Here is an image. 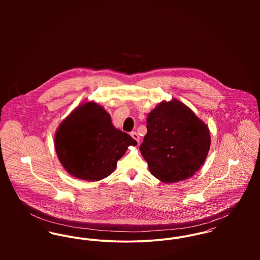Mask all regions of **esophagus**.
<instances>
[{
  "mask_svg": "<svg viewBox=\"0 0 260 260\" xmlns=\"http://www.w3.org/2000/svg\"><path fill=\"white\" fill-rule=\"evenodd\" d=\"M131 136H132V138L134 139V140H136L138 143H139V141H140V137H139V135L136 133V132H131V134H130Z\"/></svg>",
  "mask_w": 260,
  "mask_h": 260,
  "instance_id": "esophagus-1",
  "label": "esophagus"
}]
</instances>
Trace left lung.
<instances>
[{
	"label": "left lung",
	"instance_id": "1",
	"mask_svg": "<svg viewBox=\"0 0 260 260\" xmlns=\"http://www.w3.org/2000/svg\"><path fill=\"white\" fill-rule=\"evenodd\" d=\"M147 134L140 145L150 173L164 183L192 177L208 155V125L177 99L160 102L148 114Z\"/></svg>",
	"mask_w": 260,
	"mask_h": 260
}]
</instances>
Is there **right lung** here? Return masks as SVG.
Segmentation results:
<instances>
[{"instance_id":"right-lung-1","label":"right lung","mask_w":260,"mask_h":260,"mask_svg":"<svg viewBox=\"0 0 260 260\" xmlns=\"http://www.w3.org/2000/svg\"><path fill=\"white\" fill-rule=\"evenodd\" d=\"M137 142L114 127L111 116L95 101L79 104L59 125L54 146L64 169L80 180L99 181Z\"/></svg>"}]
</instances>
